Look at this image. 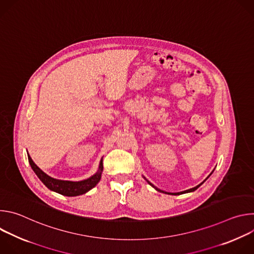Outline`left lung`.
Segmentation results:
<instances>
[{"label": "left lung", "instance_id": "left-lung-1", "mask_svg": "<svg viewBox=\"0 0 254 254\" xmlns=\"http://www.w3.org/2000/svg\"><path fill=\"white\" fill-rule=\"evenodd\" d=\"M212 173H213V171H212ZM212 173H211V174H212ZM211 174H210V175H209V176H208V177H207V178H206V179H205V180H204V181H203V182H202V183H201V184H199V185H198V186H196V187H194V188H192V189H189V190H186V191H183V192H179V193H169V192H165V191H162V190H160V189H158V188H157V187H155V186H154V185H153V184H152V183H150V182H149V181H148V180H147V182H148V183H149V184H150V185H151V186H152V187H154V188H155V189H156V190H157V191H159V192H161V193H165V194H169V195H181V194H184V193H189V192H194V191H195V190H197V189H198V188H199V187H200V186H201V185H202V184H203V183H204V182H205V181H206V180H207V179H208V178H209V177H210V176H211Z\"/></svg>", "mask_w": 254, "mask_h": 254}]
</instances>
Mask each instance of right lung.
Returning <instances> with one entry per match:
<instances>
[{
    "mask_svg": "<svg viewBox=\"0 0 254 254\" xmlns=\"http://www.w3.org/2000/svg\"><path fill=\"white\" fill-rule=\"evenodd\" d=\"M28 160L30 163V166L32 170L37 175V177L41 180V182L51 191H54L58 194H61L63 196L73 197V196H79L82 194H85L89 190H91L93 187L96 186V184L99 182L101 179V173L103 170L102 166V159L99 163L98 171L91 176L90 178L82 181H78V182H72V181H64V180H58L54 179L47 174H45L37 165H36L31 157L28 154Z\"/></svg>",
    "mask_w": 254,
    "mask_h": 254,
    "instance_id": "add662e5",
    "label": "right lung"
}]
</instances>
